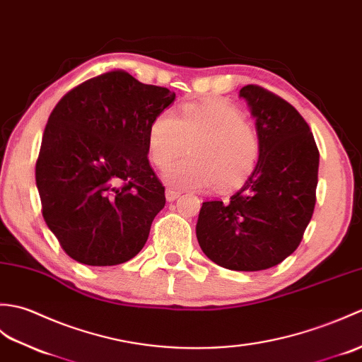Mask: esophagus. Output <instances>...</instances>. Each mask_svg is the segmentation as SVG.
Wrapping results in <instances>:
<instances>
[{
  "label": "esophagus",
  "instance_id": "obj_1",
  "mask_svg": "<svg viewBox=\"0 0 362 362\" xmlns=\"http://www.w3.org/2000/svg\"><path fill=\"white\" fill-rule=\"evenodd\" d=\"M181 194H180V192H176V190H173V189H170V187H168V189H165V199H167V202L168 203H172V202H175V199L176 198H178Z\"/></svg>",
  "mask_w": 362,
  "mask_h": 362
}]
</instances>
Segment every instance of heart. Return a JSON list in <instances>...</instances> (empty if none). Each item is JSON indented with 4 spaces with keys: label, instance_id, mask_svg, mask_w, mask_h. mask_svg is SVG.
Returning a JSON list of instances; mask_svg holds the SVG:
<instances>
[{
    "label": "heart",
    "instance_id": "b5f03b06",
    "mask_svg": "<svg viewBox=\"0 0 362 362\" xmlns=\"http://www.w3.org/2000/svg\"><path fill=\"white\" fill-rule=\"evenodd\" d=\"M147 146L159 168L170 165L189 146L190 158L164 173V180L180 189H206L214 182L220 190L234 189L252 172L260 151L254 127L224 100L192 103L176 116L163 111L151 120Z\"/></svg>",
    "mask_w": 362,
    "mask_h": 362
}]
</instances>
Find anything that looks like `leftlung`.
<instances>
[{"instance_id": "left-lung-1", "label": "left lung", "mask_w": 362, "mask_h": 362, "mask_svg": "<svg viewBox=\"0 0 362 362\" xmlns=\"http://www.w3.org/2000/svg\"><path fill=\"white\" fill-rule=\"evenodd\" d=\"M255 117L254 172L229 202H206L197 238L214 263L232 271L276 267L302 242L316 204L319 150L293 105L257 85L240 90Z\"/></svg>"}]
</instances>
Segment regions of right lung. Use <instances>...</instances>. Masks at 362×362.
Masks as SVG:
<instances>
[{
	"instance_id": "right-lung-1",
	"label": "right lung",
	"mask_w": 362,
	"mask_h": 362,
	"mask_svg": "<svg viewBox=\"0 0 362 362\" xmlns=\"http://www.w3.org/2000/svg\"><path fill=\"white\" fill-rule=\"evenodd\" d=\"M175 93L110 71L66 93L47 119L35 165L47 228L71 259L128 262L165 204L148 163V127Z\"/></svg>"
}]
</instances>
